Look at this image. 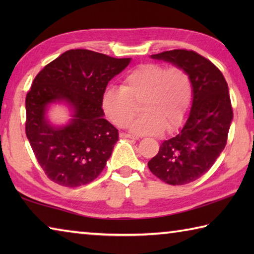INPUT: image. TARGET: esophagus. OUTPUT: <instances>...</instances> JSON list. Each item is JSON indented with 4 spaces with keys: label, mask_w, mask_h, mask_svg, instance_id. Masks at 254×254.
Returning <instances> with one entry per match:
<instances>
[{
    "label": "esophagus",
    "mask_w": 254,
    "mask_h": 254,
    "mask_svg": "<svg viewBox=\"0 0 254 254\" xmlns=\"http://www.w3.org/2000/svg\"><path fill=\"white\" fill-rule=\"evenodd\" d=\"M120 136H121V137H127V139H133V140H137V137H136V136L132 135V134H128V133H124V132L120 133Z\"/></svg>",
    "instance_id": "esophagus-1"
}]
</instances>
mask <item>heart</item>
I'll use <instances>...</instances> for the list:
<instances>
[{
    "label": "heart",
    "mask_w": 254,
    "mask_h": 254,
    "mask_svg": "<svg viewBox=\"0 0 254 254\" xmlns=\"http://www.w3.org/2000/svg\"><path fill=\"white\" fill-rule=\"evenodd\" d=\"M194 88L182 67L148 63L133 68L123 77L120 87H109L103 94V109L112 123L127 127L141 103L142 115L131 123L136 134L157 135L183 126L190 112Z\"/></svg>",
    "instance_id": "1"
}]
</instances>
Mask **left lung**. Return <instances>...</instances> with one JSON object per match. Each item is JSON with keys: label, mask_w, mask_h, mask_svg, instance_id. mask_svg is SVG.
Here are the masks:
<instances>
[{"label": "left lung", "mask_w": 254, "mask_h": 254, "mask_svg": "<svg viewBox=\"0 0 254 254\" xmlns=\"http://www.w3.org/2000/svg\"><path fill=\"white\" fill-rule=\"evenodd\" d=\"M151 57L184 68L192 81L194 100L186 123L148 162L163 183L186 185L207 173L225 148L233 119L229 87L221 70L192 50L175 49Z\"/></svg>", "instance_id": "left-lung-1"}]
</instances>
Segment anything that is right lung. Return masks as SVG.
Masks as SVG:
<instances>
[{
  "instance_id": "1",
  "label": "right lung",
  "mask_w": 254,
  "mask_h": 254,
  "mask_svg": "<svg viewBox=\"0 0 254 254\" xmlns=\"http://www.w3.org/2000/svg\"><path fill=\"white\" fill-rule=\"evenodd\" d=\"M130 58H113L87 49L68 50L34 78L25 97V134L50 180L65 187L92 183L105 168L119 140V130L104 119L103 94ZM65 100L74 119L63 128L46 122L50 102Z\"/></svg>"
}]
</instances>
